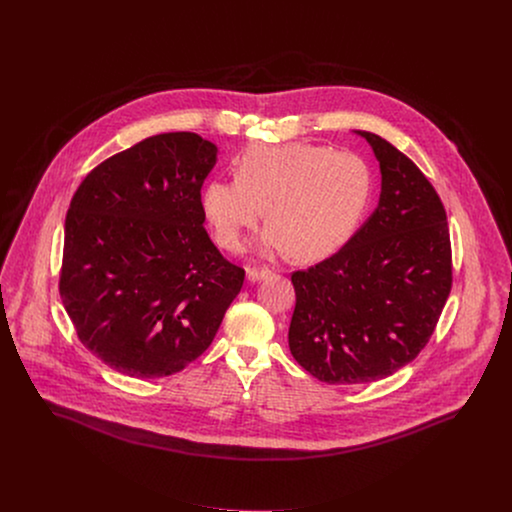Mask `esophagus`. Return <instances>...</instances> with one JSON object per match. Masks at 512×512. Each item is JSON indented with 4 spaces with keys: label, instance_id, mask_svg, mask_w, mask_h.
<instances>
[{
    "label": "esophagus",
    "instance_id": "esophagus-1",
    "mask_svg": "<svg viewBox=\"0 0 512 512\" xmlns=\"http://www.w3.org/2000/svg\"><path fill=\"white\" fill-rule=\"evenodd\" d=\"M271 276V269L263 267V269H257V267H247V280L249 282H259V280H265Z\"/></svg>",
    "mask_w": 512,
    "mask_h": 512
}]
</instances>
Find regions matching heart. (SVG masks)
I'll list each match as a JSON object with an SVG mask.
<instances>
[{
  "instance_id": "heart-1",
  "label": "heart",
  "mask_w": 512,
  "mask_h": 512,
  "mask_svg": "<svg viewBox=\"0 0 512 512\" xmlns=\"http://www.w3.org/2000/svg\"><path fill=\"white\" fill-rule=\"evenodd\" d=\"M234 180H212L201 211L214 240L228 251L243 247L261 218V247L317 261L358 230L373 197V172L360 154L309 143L255 145L232 162Z\"/></svg>"
}]
</instances>
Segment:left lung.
Returning a JSON list of instances; mask_svg holds the SVG:
<instances>
[{"label":"left lung","instance_id":"left-lung-1","mask_svg":"<svg viewBox=\"0 0 512 512\" xmlns=\"http://www.w3.org/2000/svg\"><path fill=\"white\" fill-rule=\"evenodd\" d=\"M356 133L379 160V205L340 251L292 274L290 352L329 385L385 379L416 360L452 286L451 236L437 191L389 141Z\"/></svg>","mask_w":512,"mask_h":512}]
</instances>
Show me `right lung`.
I'll list each match as a JSON object with an SVG mask.
<instances>
[{
  "instance_id": "obj_1",
  "label": "right lung",
  "mask_w": 512,
  "mask_h": 512,
  "mask_svg": "<svg viewBox=\"0 0 512 512\" xmlns=\"http://www.w3.org/2000/svg\"><path fill=\"white\" fill-rule=\"evenodd\" d=\"M216 145L197 133L149 137L98 164L65 216L60 296L79 340L137 379L197 360L240 294L203 222Z\"/></svg>"
}]
</instances>
